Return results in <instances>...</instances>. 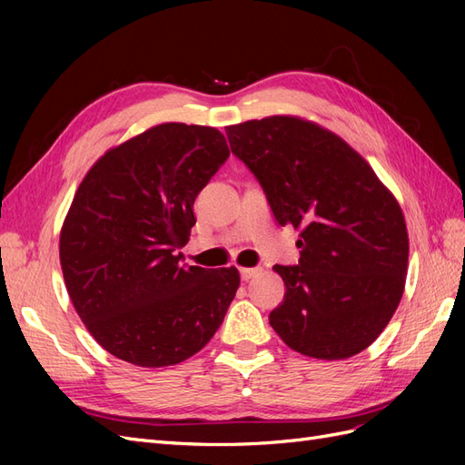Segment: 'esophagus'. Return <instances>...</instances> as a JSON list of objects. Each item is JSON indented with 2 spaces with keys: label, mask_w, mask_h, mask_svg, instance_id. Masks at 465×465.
Listing matches in <instances>:
<instances>
[{
  "label": "esophagus",
  "mask_w": 465,
  "mask_h": 465,
  "mask_svg": "<svg viewBox=\"0 0 465 465\" xmlns=\"http://www.w3.org/2000/svg\"><path fill=\"white\" fill-rule=\"evenodd\" d=\"M258 267H241V277L244 279V281H248V279H252V277H256L258 275Z\"/></svg>",
  "instance_id": "1"
}]
</instances>
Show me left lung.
Returning a JSON list of instances; mask_svg holds the SVG:
<instances>
[{"mask_svg":"<svg viewBox=\"0 0 465 465\" xmlns=\"http://www.w3.org/2000/svg\"><path fill=\"white\" fill-rule=\"evenodd\" d=\"M231 151L262 184L281 227L301 231L299 265L272 328L301 355L337 361L367 349L401 301L410 238L393 193L340 135L297 116L227 125Z\"/></svg>","mask_w":465,"mask_h":465,"instance_id":"left-lung-1","label":"left lung"}]
</instances>
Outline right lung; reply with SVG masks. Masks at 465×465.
Masks as SVG:
<instances>
[{
    "label": "right lung",
    "mask_w": 465,
    "mask_h": 465,
    "mask_svg": "<svg viewBox=\"0 0 465 465\" xmlns=\"http://www.w3.org/2000/svg\"><path fill=\"white\" fill-rule=\"evenodd\" d=\"M229 154L219 130L168 122L108 149L83 178L60 232V263L79 318L110 355L171 367L219 330L241 275L180 265V248L195 198Z\"/></svg>",
    "instance_id": "add662e5"
}]
</instances>
